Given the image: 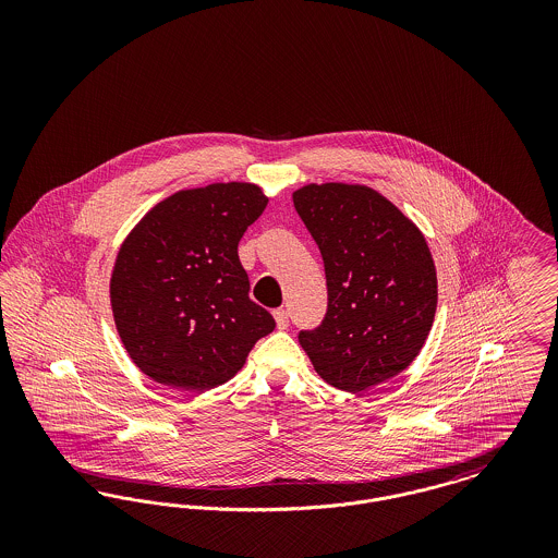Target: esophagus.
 Segmentation results:
<instances>
[{
	"mask_svg": "<svg viewBox=\"0 0 558 558\" xmlns=\"http://www.w3.org/2000/svg\"><path fill=\"white\" fill-rule=\"evenodd\" d=\"M274 318H276V326L280 328V330H284V328H289V312L287 310H276L274 312Z\"/></svg>",
	"mask_w": 558,
	"mask_h": 558,
	"instance_id": "34e87169",
	"label": "esophagus"
}]
</instances>
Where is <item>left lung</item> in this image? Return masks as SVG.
<instances>
[{
	"label": "left lung",
	"instance_id": "8db88e82",
	"mask_svg": "<svg viewBox=\"0 0 558 558\" xmlns=\"http://www.w3.org/2000/svg\"><path fill=\"white\" fill-rule=\"evenodd\" d=\"M294 209L318 244L328 307L299 332L319 376L349 393L393 378L418 355L437 307V274L418 228L366 186L310 184Z\"/></svg>",
	"mask_w": 558,
	"mask_h": 558
}]
</instances>
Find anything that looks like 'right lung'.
<instances>
[{
  "mask_svg": "<svg viewBox=\"0 0 558 558\" xmlns=\"http://www.w3.org/2000/svg\"><path fill=\"white\" fill-rule=\"evenodd\" d=\"M253 184H211L159 203L123 242L110 278L119 337L160 385L203 393L230 380L276 328L248 299L239 242L264 213Z\"/></svg>",
  "mask_w": 558,
  "mask_h": 558,
  "instance_id": "obj_1",
  "label": "right lung"
}]
</instances>
